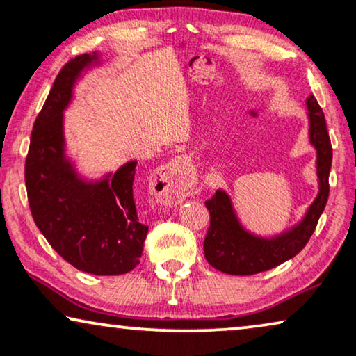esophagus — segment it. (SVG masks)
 Instances as JSON below:
<instances>
[{
	"instance_id": "obj_1",
	"label": "esophagus",
	"mask_w": 356,
	"mask_h": 356,
	"mask_svg": "<svg viewBox=\"0 0 356 356\" xmlns=\"http://www.w3.org/2000/svg\"><path fill=\"white\" fill-rule=\"evenodd\" d=\"M193 184V170L184 157H173L155 170L152 191L165 202H179L189 194Z\"/></svg>"
}]
</instances>
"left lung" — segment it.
<instances>
[{
	"instance_id": "1",
	"label": "left lung",
	"mask_w": 356,
	"mask_h": 356,
	"mask_svg": "<svg viewBox=\"0 0 356 356\" xmlns=\"http://www.w3.org/2000/svg\"><path fill=\"white\" fill-rule=\"evenodd\" d=\"M309 120V143L318 152L316 168L319 178V193L311 204L303 220L274 238L252 235L238 220L232 199L225 191L217 189L212 199L206 201L211 213L204 254L212 267L230 275H252L274 269L282 262L291 259L306 246L316 230L329 197V173L332 165V145H330L327 126L323 110L309 95L306 99Z\"/></svg>"
}]
</instances>
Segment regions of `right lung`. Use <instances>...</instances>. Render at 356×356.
I'll list each match as a JSON object with an SVG mask.
<instances>
[{
	"mask_svg": "<svg viewBox=\"0 0 356 356\" xmlns=\"http://www.w3.org/2000/svg\"><path fill=\"white\" fill-rule=\"evenodd\" d=\"M99 63V53H86L56 76L33 123L26 188L33 222L63 259L87 274L120 275L139 264L149 232L139 222L133 194L138 162L87 181L65 152L63 111L82 72Z\"/></svg>",
	"mask_w": 356,
	"mask_h": 356,
	"instance_id": "add662e5",
	"label": "right lung"
}]
</instances>
